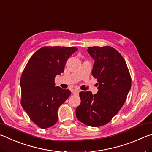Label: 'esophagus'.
I'll list each match as a JSON object with an SVG mask.
<instances>
[{"instance_id": "34e87169", "label": "esophagus", "mask_w": 152, "mask_h": 152, "mask_svg": "<svg viewBox=\"0 0 152 152\" xmlns=\"http://www.w3.org/2000/svg\"><path fill=\"white\" fill-rule=\"evenodd\" d=\"M72 92L73 94L78 95L80 92V90H77V89H74V90H72Z\"/></svg>"}]
</instances>
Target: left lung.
Returning a JSON list of instances; mask_svg holds the SVG:
<instances>
[{"label":"left lung","mask_w":152,"mask_h":152,"mask_svg":"<svg viewBox=\"0 0 152 152\" xmlns=\"http://www.w3.org/2000/svg\"><path fill=\"white\" fill-rule=\"evenodd\" d=\"M95 60L92 74L98 80V92H80L81 103L76 109L79 121L92 127L108 123L122 107L131 89L132 80L126 62L111 46L88 47Z\"/></svg>","instance_id":"obj_1"}]
</instances>
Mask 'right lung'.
<instances>
[{
    "label": "right lung",
    "mask_w": 152,
    "mask_h": 152,
    "mask_svg": "<svg viewBox=\"0 0 152 152\" xmlns=\"http://www.w3.org/2000/svg\"><path fill=\"white\" fill-rule=\"evenodd\" d=\"M76 47L45 46L29 59L20 78L21 105L30 120L46 129L58 121V110L70 95L69 90L55 86L56 76L64 72Z\"/></svg>",
    "instance_id": "right-lung-1"
}]
</instances>
